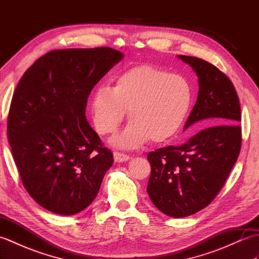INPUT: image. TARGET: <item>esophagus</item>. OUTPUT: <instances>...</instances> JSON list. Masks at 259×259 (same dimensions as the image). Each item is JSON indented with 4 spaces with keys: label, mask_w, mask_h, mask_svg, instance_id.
<instances>
[{
    "label": "esophagus",
    "mask_w": 259,
    "mask_h": 259,
    "mask_svg": "<svg viewBox=\"0 0 259 259\" xmlns=\"http://www.w3.org/2000/svg\"><path fill=\"white\" fill-rule=\"evenodd\" d=\"M113 158H114V160L117 161V162H122V161L129 160L130 156L126 155V153H123V152L114 151V152H113Z\"/></svg>",
    "instance_id": "obj_1"
}]
</instances>
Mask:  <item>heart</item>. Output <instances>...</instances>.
I'll use <instances>...</instances> for the list:
<instances>
[{"label": "heart", "mask_w": 259, "mask_h": 259, "mask_svg": "<svg viewBox=\"0 0 259 259\" xmlns=\"http://www.w3.org/2000/svg\"><path fill=\"white\" fill-rule=\"evenodd\" d=\"M191 102V88L185 78L142 64L120 74L112 88H98L91 98V114L98 133L108 136L117 131L128 110L131 122L114 144L131 148L149 139L162 144L175 138Z\"/></svg>", "instance_id": "heart-1"}]
</instances>
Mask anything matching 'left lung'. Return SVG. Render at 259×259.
<instances>
[{
	"instance_id": "left-lung-1",
	"label": "left lung",
	"mask_w": 259,
	"mask_h": 259,
	"mask_svg": "<svg viewBox=\"0 0 259 259\" xmlns=\"http://www.w3.org/2000/svg\"><path fill=\"white\" fill-rule=\"evenodd\" d=\"M194 69L199 92L185 129L200 120L209 125L180 146L148 153L151 174L147 191L159 210L170 217L194 214L222 190L241 148L240 103L233 82L205 60L179 56Z\"/></svg>"
}]
</instances>
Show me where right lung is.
Here are the masks:
<instances>
[{
	"label": "right lung",
	"mask_w": 259,
	"mask_h": 259,
	"mask_svg": "<svg viewBox=\"0 0 259 259\" xmlns=\"http://www.w3.org/2000/svg\"><path fill=\"white\" fill-rule=\"evenodd\" d=\"M122 59L108 47L53 50L22 75L8 115V139L20 178L54 213L83 210L112 166L111 150L85 117L88 97Z\"/></svg>",
	"instance_id": "1"
}]
</instances>
